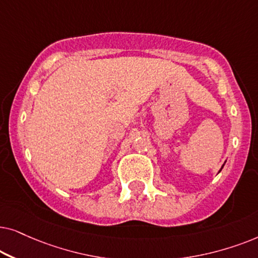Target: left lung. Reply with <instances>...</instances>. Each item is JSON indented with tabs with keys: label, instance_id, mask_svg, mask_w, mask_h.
Segmentation results:
<instances>
[{
	"label": "left lung",
	"instance_id": "1",
	"mask_svg": "<svg viewBox=\"0 0 258 258\" xmlns=\"http://www.w3.org/2000/svg\"><path fill=\"white\" fill-rule=\"evenodd\" d=\"M223 166H224V165H223ZM223 166H222V167H221V170H222V169H223ZM221 170H219V171H221Z\"/></svg>",
	"mask_w": 258,
	"mask_h": 258
}]
</instances>
